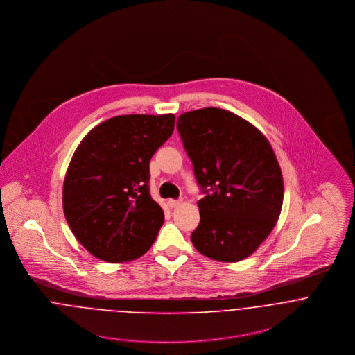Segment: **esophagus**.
I'll list each match as a JSON object with an SVG mask.
<instances>
[{
  "label": "esophagus",
  "instance_id": "1",
  "mask_svg": "<svg viewBox=\"0 0 355 355\" xmlns=\"http://www.w3.org/2000/svg\"><path fill=\"white\" fill-rule=\"evenodd\" d=\"M180 202H182L180 200H169L168 205H169V207H178Z\"/></svg>",
  "mask_w": 355,
  "mask_h": 355
}]
</instances>
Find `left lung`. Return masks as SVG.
<instances>
[{
  "mask_svg": "<svg viewBox=\"0 0 355 355\" xmlns=\"http://www.w3.org/2000/svg\"><path fill=\"white\" fill-rule=\"evenodd\" d=\"M205 194L194 248L216 261L238 262L268 238L282 211V169L265 135L220 107L180 114L176 121Z\"/></svg>",
  "mask_w": 355,
  "mask_h": 355,
  "instance_id": "8db88e82",
  "label": "left lung"
}]
</instances>
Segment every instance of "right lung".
<instances>
[{"label": "right lung", "instance_id": "add662e5", "mask_svg": "<svg viewBox=\"0 0 355 355\" xmlns=\"http://www.w3.org/2000/svg\"><path fill=\"white\" fill-rule=\"evenodd\" d=\"M173 114H124L94 127L73 153L62 187L67 223L102 261L139 258L152 248L164 211L149 191V162L172 135Z\"/></svg>", "mask_w": 355, "mask_h": 355}]
</instances>
